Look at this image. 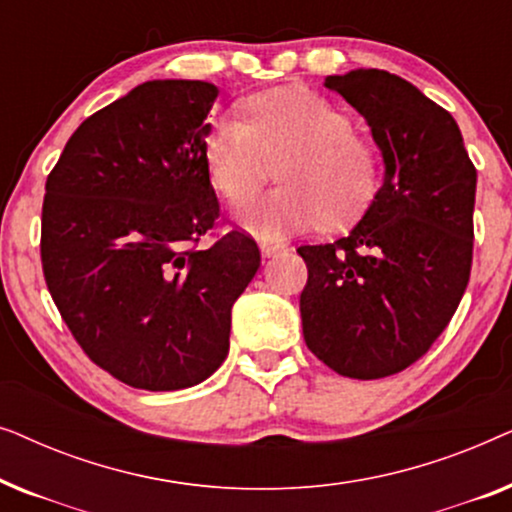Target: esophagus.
<instances>
[{"mask_svg": "<svg viewBox=\"0 0 512 512\" xmlns=\"http://www.w3.org/2000/svg\"><path fill=\"white\" fill-rule=\"evenodd\" d=\"M258 247H261V254H263L265 258L282 254V251L286 249L284 244H279V242H261V244H258Z\"/></svg>", "mask_w": 512, "mask_h": 512, "instance_id": "34e87169", "label": "esophagus"}]
</instances>
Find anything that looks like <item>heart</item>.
I'll return each mask as SVG.
<instances>
[{"label":"heart","instance_id":"b5f03b06","mask_svg":"<svg viewBox=\"0 0 512 512\" xmlns=\"http://www.w3.org/2000/svg\"><path fill=\"white\" fill-rule=\"evenodd\" d=\"M352 132V118L314 93L254 97L247 121L235 114L209 121V179L237 205L260 185L267 160L284 155L278 166L283 186L244 202L237 212L242 226L261 237L298 233L321 219L328 228H345L366 214L382 181L380 149Z\"/></svg>","mask_w":512,"mask_h":512}]
</instances>
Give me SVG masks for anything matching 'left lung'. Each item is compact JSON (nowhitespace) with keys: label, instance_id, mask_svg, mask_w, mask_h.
<instances>
[{"label":"left lung","instance_id":"1","mask_svg":"<svg viewBox=\"0 0 512 512\" xmlns=\"http://www.w3.org/2000/svg\"><path fill=\"white\" fill-rule=\"evenodd\" d=\"M324 86L366 118L384 181L352 233L298 247L303 335L335 373L377 380L422 359L457 312L471 277L478 174L450 111L401 76L354 69Z\"/></svg>","mask_w":512,"mask_h":512}]
</instances>
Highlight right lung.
Segmentation results:
<instances>
[{
	"mask_svg": "<svg viewBox=\"0 0 512 512\" xmlns=\"http://www.w3.org/2000/svg\"><path fill=\"white\" fill-rule=\"evenodd\" d=\"M207 81H146L86 118L46 179L41 265L88 359L146 391L207 380L261 251L219 221L205 163Z\"/></svg>",
	"mask_w": 512,
	"mask_h": 512,
	"instance_id": "obj_1",
	"label": "right lung"
}]
</instances>
